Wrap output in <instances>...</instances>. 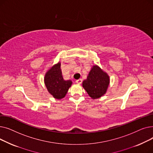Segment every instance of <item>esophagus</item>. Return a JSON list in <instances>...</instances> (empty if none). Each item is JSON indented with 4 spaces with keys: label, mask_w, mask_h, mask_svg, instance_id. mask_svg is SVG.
Wrapping results in <instances>:
<instances>
[{
    "label": "esophagus",
    "mask_w": 153,
    "mask_h": 153,
    "mask_svg": "<svg viewBox=\"0 0 153 153\" xmlns=\"http://www.w3.org/2000/svg\"><path fill=\"white\" fill-rule=\"evenodd\" d=\"M76 82V83L78 84H81L82 82V79H77Z\"/></svg>",
    "instance_id": "1"
}]
</instances>
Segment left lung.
I'll list each match as a JSON object with an SVG mask.
<instances>
[{"instance_id": "1", "label": "left lung", "mask_w": 153, "mask_h": 153, "mask_svg": "<svg viewBox=\"0 0 153 153\" xmlns=\"http://www.w3.org/2000/svg\"><path fill=\"white\" fill-rule=\"evenodd\" d=\"M110 84L107 73L97 65L92 67L87 79L82 82V87L92 99L101 97L105 94Z\"/></svg>"}]
</instances>
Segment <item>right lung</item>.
Wrapping results in <instances>:
<instances>
[{"label": "right lung", "mask_w": 153, "mask_h": 153, "mask_svg": "<svg viewBox=\"0 0 153 153\" xmlns=\"http://www.w3.org/2000/svg\"><path fill=\"white\" fill-rule=\"evenodd\" d=\"M44 81L48 91L54 98L59 100L65 97L72 83L71 80H64L60 62L54 64L47 71Z\"/></svg>", "instance_id": "add662e5"}]
</instances>
